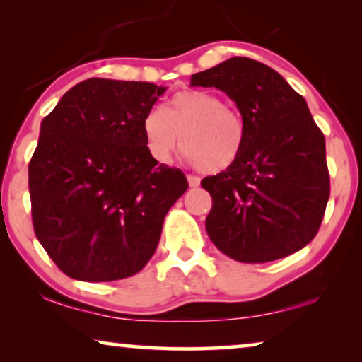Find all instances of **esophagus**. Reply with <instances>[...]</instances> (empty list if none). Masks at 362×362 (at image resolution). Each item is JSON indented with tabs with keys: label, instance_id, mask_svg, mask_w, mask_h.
I'll return each mask as SVG.
<instances>
[{
	"label": "esophagus",
	"instance_id": "esophagus-1",
	"mask_svg": "<svg viewBox=\"0 0 362 362\" xmlns=\"http://www.w3.org/2000/svg\"><path fill=\"white\" fill-rule=\"evenodd\" d=\"M187 182H189V187H197L199 186L201 180L197 176H192V175H187Z\"/></svg>",
	"mask_w": 362,
	"mask_h": 362
}]
</instances>
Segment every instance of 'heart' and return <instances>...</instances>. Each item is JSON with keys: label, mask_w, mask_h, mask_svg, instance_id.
<instances>
[{"label": "heart", "mask_w": 362, "mask_h": 362, "mask_svg": "<svg viewBox=\"0 0 362 362\" xmlns=\"http://www.w3.org/2000/svg\"><path fill=\"white\" fill-rule=\"evenodd\" d=\"M141 130L146 150L155 160L168 163L182 141L187 161L206 173L230 168L245 141V122L240 113L204 90L175 93L165 112L151 108L146 113Z\"/></svg>", "instance_id": "1"}]
</instances>
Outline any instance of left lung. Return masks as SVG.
I'll use <instances>...</instances> for the list:
<instances>
[{"label":"left lung","mask_w":362,"mask_h":362,"mask_svg":"<svg viewBox=\"0 0 362 362\" xmlns=\"http://www.w3.org/2000/svg\"><path fill=\"white\" fill-rule=\"evenodd\" d=\"M191 86L226 92L245 122L237 161L201 181L212 197L206 217L212 244L244 264L303 249L329 199L325 136L305 98L279 72L249 57L192 74Z\"/></svg>","instance_id":"left-lung-1"}]
</instances>
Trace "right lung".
Returning <instances> with one entry per match:
<instances>
[{"mask_svg": "<svg viewBox=\"0 0 362 362\" xmlns=\"http://www.w3.org/2000/svg\"><path fill=\"white\" fill-rule=\"evenodd\" d=\"M166 87L87 78L44 117L29 161L37 240L59 269L82 281L140 272L163 221L187 189L177 168L158 165L141 123Z\"/></svg>", "mask_w": 362, "mask_h": 362, "instance_id": "add662e5", "label": "right lung"}]
</instances>
